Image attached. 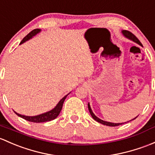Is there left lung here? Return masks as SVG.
<instances>
[{
  "label": "left lung",
  "instance_id": "8db88e82",
  "mask_svg": "<svg viewBox=\"0 0 155 155\" xmlns=\"http://www.w3.org/2000/svg\"><path fill=\"white\" fill-rule=\"evenodd\" d=\"M122 33H123V35H124L125 38H127L128 39H129V40L135 42V43L138 44L139 45H140V46H142V44L140 43V41L139 40H138V38H137L136 36H135L134 34L131 33V32H129V31H127V30H122ZM87 107H88V110H89V112H90L91 117H93V119H94V120H96L97 122H98V123H101V124L102 125H107V126H117V125H122V124H124V123H110V122H107V121H104V120H101V119H99V117H97L96 116L95 114H94V112L92 111V109H91V105H90V103L88 102V104H87ZM138 116H137L135 118L132 119L131 120H135V119L137 118ZM131 120H130V121H131ZM129 122V121H128ZM128 122H125V123H128Z\"/></svg>",
  "mask_w": 155,
  "mask_h": 155
}]
</instances>
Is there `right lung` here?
<instances>
[{"label":"right lung","mask_w":155,"mask_h":155,"mask_svg":"<svg viewBox=\"0 0 155 155\" xmlns=\"http://www.w3.org/2000/svg\"><path fill=\"white\" fill-rule=\"evenodd\" d=\"M41 31V29H35V30L31 31V32L28 34V35H27L25 37H24V38H23V40L21 41L20 45H21V44L24 43V42H26V41H29L30 39H31L32 38H33L35 35H36L37 34L39 33ZM70 93H71V92H70ZM70 93L68 94H67L66 96H64V97H63V98L61 99V100H60L59 102H58V104H57V105H56V107H53L52 110H49V111L45 112V113L41 114L36 115V116H25V115L19 114H18L17 112H15V111H14V112L18 117H21V118L24 119V120H27V121L32 122V123H44V122L51 121V120L56 119V117H58V115H59L60 112H61V108H62L63 103H64L65 99H66V97H68V96L70 94Z\"/></svg>","instance_id":"obj_1"}]
</instances>
